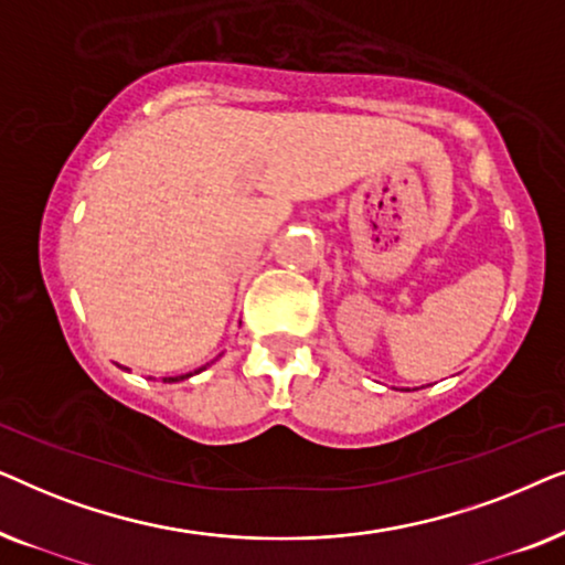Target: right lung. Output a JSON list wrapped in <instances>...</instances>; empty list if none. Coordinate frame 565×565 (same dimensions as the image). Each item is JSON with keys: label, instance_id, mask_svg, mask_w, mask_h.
<instances>
[{"label": "right lung", "instance_id": "right-lung-1", "mask_svg": "<svg viewBox=\"0 0 565 565\" xmlns=\"http://www.w3.org/2000/svg\"><path fill=\"white\" fill-rule=\"evenodd\" d=\"M200 370H205V367H200ZM200 370H195V373H200ZM192 375V373H190ZM190 375H180V377H164V383L169 381V383H174V381H184V377H190Z\"/></svg>", "mask_w": 565, "mask_h": 565}]
</instances>
